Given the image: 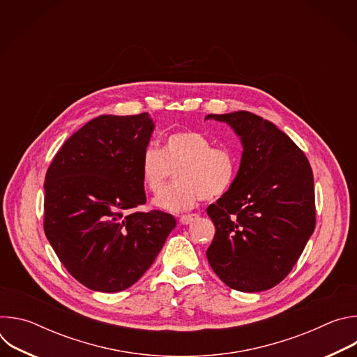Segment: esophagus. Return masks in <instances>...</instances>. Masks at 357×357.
I'll use <instances>...</instances> for the list:
<instances>
[{"instance_id": "esophagus-1", "label": "esophagus", "mask_w": 357, "mask_h": 357, "mask_svg": "<svg viewBox=\"0 0 357 357\" xmlns=\"http://www.w3.org/2000/svg\"><path fill=\"white\" fill-rule=\"evenodd\" d=\"M199 218V215H196V213H190V215H182L181 218H179V222L182 223V225H189V223H192L193 220H196Z\"/></svg>"}]
</instances>
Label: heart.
Masks as SVG:
<instances>
[{
    "label": "heart",
    "instance_id": "1",
    "mask_svg": "<svg viewBox=\"0 0 357 357\" xmlns=\"http://www.w3.org/2000/svg\"><path fill=\"white\" fill-rule=\"evenodd\" d=\"M144 186L157 193L175 174V182L155 199L154 206L167 212L192 209L202 199L225 195L237 175V160L227 148H215L213 141L199 131H178L167 137L164 149L149 144L141 157Z\"/></svg>",
    "mask_w": 357,
    "mask_h": 357
}]
</instances>
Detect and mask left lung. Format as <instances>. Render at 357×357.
Wrapping results in <instances>:
<instances>
[{"label":"left lung","mask_w":357,"mask_h":357,"mask_svg":"<svg viewBox=\"0 0 357 357\" xmlns=\"http://www.w3.org/2000/svg\"><path fill=\"white\" fill-rule=\"evenodd\" d=\"M240 138L231 188L206 209L216 234L206 256L218 277L241 292L275 287L292 270L315 229L311 165L275 124L250 112L209 114Z\"/></svg>","instance_id":"obj_1"}]
</instances>
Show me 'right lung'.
Instances as JSON below:
<instances>
[{
	"instance_id": "1",
	"label": "right lung",
	"mask_w": 357,
	"mask_h": 357,
	"mask_svg": "<svg viewBox=\"0 0 357 357\" xmlns=\"http://www.w3.org/2000/svg\"><path fill=\"white\" fill-rule=\"evenodd\" d=\"M148 113L98 116L58 151L45 176L46 238L84 287L119 292L151 267L175 218L138 212L141 157L154 132Z\"/></svg>"
}]
</instances>
